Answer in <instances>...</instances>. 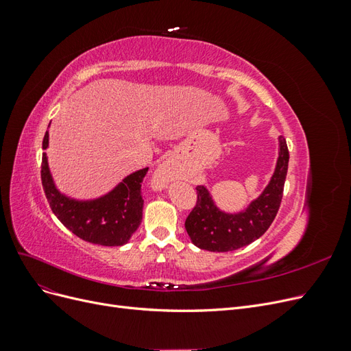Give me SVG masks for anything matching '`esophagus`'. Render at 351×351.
<instances>
[{
    "instance_id": "esophagus-1",
    "label": "esophagus",
    "mask_w": 351,
    "mask_h": 351,
    "mask_svg": "<svg viewBox=\"0 0 351 351\" xmlns=\"http://www.w3.org/2000/svg\"><path fill=\"white\" fill-rule=\"evenodd\" d=\"M180 177H182V167H180L177 159L171 156L167 158L162 164L158 165L154 173L152 182L156 189H165L169 183L174 182V180H178Z\"/></svg>"
}]
</instances>
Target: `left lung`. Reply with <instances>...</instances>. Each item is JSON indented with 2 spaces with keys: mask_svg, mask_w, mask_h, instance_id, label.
Masks as SVG:
<instances>
[{
  "mask_svg": "<svg viewBox=\"0 0 351 351\" xmlns=\"http://www.w3.org/2000/svg\"><path fill=\"white\" fill-rule=\"evenodd\" d=\"M289 147L278 137V158L263 192L240 212L217 206L206 186H197V202L186 219V231L195 246L209 252H231L258 240L269 228L280 209L289 169Z\"/></svg>",
  "mask_w": 351,
  "mask_h": 351,
  "instance_id": "obj_1",
  "label": "left lung"
}]
</instances>
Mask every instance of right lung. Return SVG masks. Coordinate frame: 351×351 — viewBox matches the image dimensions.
Segmentation results:
<instances>
[{
    "label": "right lung",
    "mask_w": 351,
    "mask_h": 351,
    "mask_svg": "<svg viewBox=\"0 0 351 351\" xmlns=\"http://www.w3.org/2000/svg\"><path fill=\"white\" fill-rule=\"evenodd\" d=\"M48 145L47 130L42 149L45 151ZM146 173L147 167L137 169L99 197L74 199L60 192L51 174L47 152L42 154V186L52 212L73 234L101 246H123L139 228L143 214L142 182Z\"/></svg>",
    "instance_id": "add662e5"
}]
</instances>
